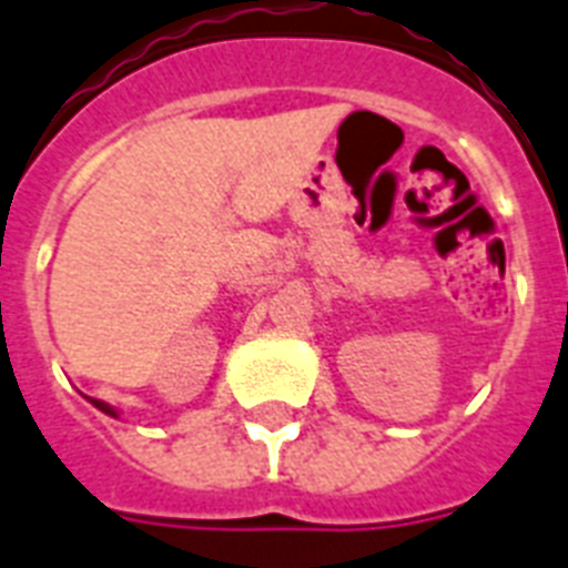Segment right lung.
Here are the masks:
<instances>
[{
    "label": "right lung",
    "instance_id": "add662e5",
    "mask_svg": "<svg viewBox=\"0 0 568 568\" xmlns=\"http://www.w3.org/2000/svg\"><path fill=\"white\" fill-rule=\"evenodd\" d=\"M93 406H100L102 413H109V415H118L114 413V409H111V406H105V404H100V400H93Z\"/></svg>",
    "mask_w": 568,
    "mask_h": 568
}]
</instances>
